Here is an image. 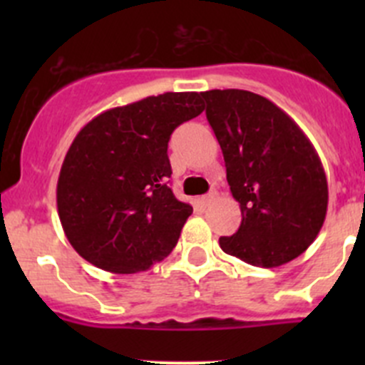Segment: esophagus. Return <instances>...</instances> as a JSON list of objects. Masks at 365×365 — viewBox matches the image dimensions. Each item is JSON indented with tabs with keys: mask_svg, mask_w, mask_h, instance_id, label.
<instances>
[{
	"mask_svg": "<svg viewBox=\"0 0 365 365\" xmlns=\"http://www.w3.org/2000/svg\"><path fill=\"white\" fill-rule=\"evenodd\" d=\"M213 200H215V194L210 192V194H206V196H201V197H200V205L203 206V208H206V206L212 203Z\"/></svg>",
	"mask_w": 365,
	"mask_h": 365,
	"instance_id": "34e87169",
	"label": "esophagus"
}]
</instances>
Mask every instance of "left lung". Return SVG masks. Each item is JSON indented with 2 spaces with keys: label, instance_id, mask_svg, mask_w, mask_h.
I'll return each instance as SVG.
<instances>
[{
  "label": "left lung",
  "instance_id": "1",
  "mask_svg": "<svg viewBox=\"0 0 365 365\" xmlns=\"http://www.w3.org/2000/svg\"><path fill=\"white\" fill-rule=\"evenodd\" d=\"M242 222L224 252L261 268L300 256L325 222L329 185L314 146L274 102L245 90L203 91Z\"/></svg>",
  "mask_w": 365,
  "mask_h": 365
}]
</instances>
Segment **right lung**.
<instances>
[{"mask_svg":"<svg viewBox=\"0 0 365 365\" xmlns=\"http://www.w3.org/2000/svg\"><path fill=\"white\" fill-rule=\"evenodd\" d=\"M203 109L196 91H169L108 109L81 128L56 187L58 215L79 256L113 274L148 270L169 256L192 206L168 185V143Z\"/></svg>","mask_w":365,"mask_h":365,"instance_id":"obj_1","label":"right lung"}]
</instances>
